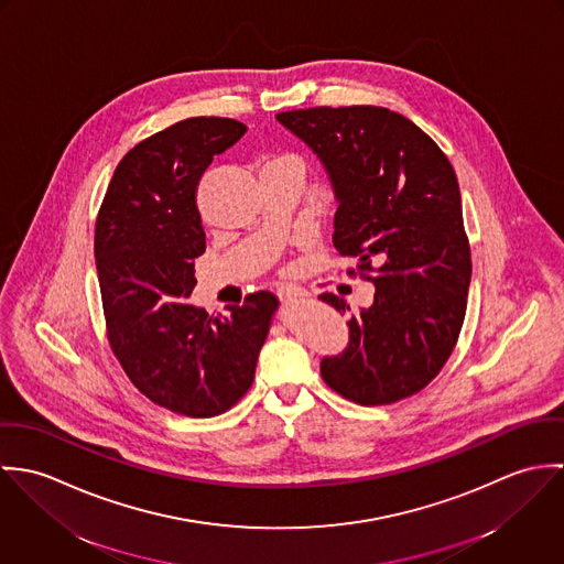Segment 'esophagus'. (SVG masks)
Returning <instances> with one entry per match:
<instances>
[{"label":"esophagus","instance_id":"34e87169","mask_svg":"<svg viewBox=\"0 0 564 564\" xmlns=\"http://www.w3.org/2000/svg\"><path fill=\"white\" fill-rule=\"evenodd\" d=\"M308 297V291L306 289H295V286H286V289H280V300L284 304H295V302H302Z\"/></svg>","mask_w":564,"mask_h":564}]
</instances>
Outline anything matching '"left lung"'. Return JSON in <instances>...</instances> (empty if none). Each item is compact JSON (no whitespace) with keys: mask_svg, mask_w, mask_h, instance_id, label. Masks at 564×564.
Instances as JSON below:
<instances>
[{"mask_svg":"<svg viewBox=\"0 0 564 564\" xmlns=\"http://www.w3.org/2000/svg\"><path fill=\"white\" fill-rule=\"evenodd\" d=\"M322 161L338 204L332 242L376 286L325 384L360 405L419 393L447 362L467 311L471 251L452 162L400 112L378 106L275 115ZM338 313L345 300L323 293Z\"/></svg>","mask_w":564,"mask_h":564,"instance_id":"obj_1","label":"left lung"}]
</instances>
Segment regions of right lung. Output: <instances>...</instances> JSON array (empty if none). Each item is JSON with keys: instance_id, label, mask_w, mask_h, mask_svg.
Instances as JSON below:
<instances>
[{"instance_id": "right-lung-1", "label": "right lung", "mask_w": 564, "mask_h": 564, "mask_svg": "<svg viewBox=\"0 0 564 564\" xmlns=\"http://www.w3.org/2000/svg\"><path fill=\"white\" fill-rule=\"evenodd\" d=\"M247 128L224 117L173 123L130 150L95 226V262L108 340L132 384L186 416L232 408L253 382L278 297L258 291L226 315L188 302L206 249L197 186Z\"/></svg>"}]
</instances>
